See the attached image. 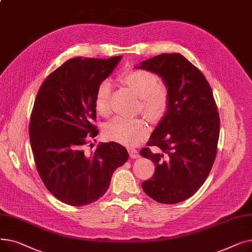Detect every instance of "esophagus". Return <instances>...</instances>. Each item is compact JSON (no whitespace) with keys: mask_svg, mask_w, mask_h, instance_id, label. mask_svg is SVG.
<instances>
[{"mask_svg":"<svg viewBox=\"0 0 252 252\" xmlns=\"http://www.w3.org/2000/svg\"><path fill=\"white\" fill-rule=\"evenodd\" d=\"M128 153H129V156L131 158H139L140 157L139 152L134 148H128Z\"/></svg>","mask_w":252,"mask_h":252,"instance_id":"1","label":"esophagus"}]
</instances>
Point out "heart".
Wrapping results in <instances>:
<instances>
[{
	"label": "heart",
	"instance_id": "1",
	"mask_svg": "<svg viewBox=\"0 0 252 252\" xmlns=\"http://www.w3.org/2000/svg\"><path fill=\"white\" fill-rule=\"evenodd\" d=\"M122 79L136 94L141 97L142 110L151 121H159L168 107L167 88L159 83V78L153 72L134 69L122 75ZM112 85L105 79L97 88L95 95L96 110L101 115L110 113V98ZM149 133L147 123L143 118H128L115 116L104 126V135L108 140L127 146L141 143Z\"/></svg>",
	"mask_w": 252,
	"mask_h": 252
}]
</instances>
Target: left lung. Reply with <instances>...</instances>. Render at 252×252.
I'll return each mask as SVG.
<instances>
[{
	"label": "left lung",
	"instance_id": "obj_1",
	"mask_svg": "<svg viewBox=\"0 0 252 252\" xmlns=\"http://www.w3.org/2000/svg\"><path fill=\"white\" fill-rule=\"evenodd\" d=\"M135 67L159 75L169 96L148 147L140 151L156 165L142 188L157 202H182L202 186L217 156L220 116L213 91L202 72L178 53H164Z\"/></svg>",
	"mask_w": 252,
	"mask_h": 252
}]
</instances>
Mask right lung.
I'll return each instance as SVG.
<instances>
[{
  "instance_id": "right-lung-1",
  "label": "right lung",
  "mask_w": 252,
  "mask_h": 252,
  "mask_svg": "<svg viewBox=\"0 0 252 252\" xmlns=\"http://www.w3.org/2000/svg\"><path fill=\"white\" fill-rule=\"evenodd\" d=\"M123 57H75L53 71L36 95L30 138L38 175L58 200L72 206L97 201L108 190L114 170L126 163L123 145L100 143L87 154L85 145L98 135L95 95ZM92 145V144H91Z\"/></svg>"
}]
</instances>
